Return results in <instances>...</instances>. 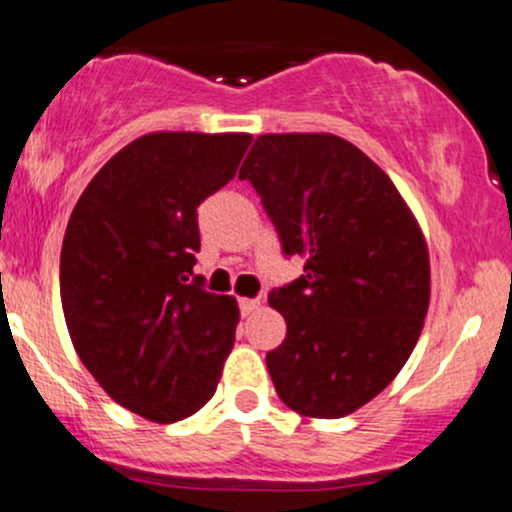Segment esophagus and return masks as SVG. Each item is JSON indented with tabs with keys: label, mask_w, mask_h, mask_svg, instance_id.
Instances as JSON below:
<instances>
[{
	"label": "esophagus",
	"mask_w": 512,
	"mask_h": 512,
	"mask_svg": "<svg viewBox=\"0 0 512 512\" xmlns=\"http://www.w3.org/2000/svg\"><path fill=\"white\" fill-rule=\"evenodd\" d=\"M260 302H262V297H240V302H237V305H240L242 315H252V312L260 307Z\"/></svg>",
	"instance_id": "esophagus-1"
}]
</instances>
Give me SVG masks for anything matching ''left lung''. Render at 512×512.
I'll use <instances>...</instances> for the list:
<instances>
[{"instance_id": "left-lung-1", "label": "left lung", "mask_w": 512, "mask_h": 512, "mask_svg": "<svg viewBox=\"0 0 512 512\" xmlns=\"http://www.w3.org/2000/svg\"><path fill=\"white\" fill-rule=\"evenodd\" d=\"M282 255L305 275L270 292L287 335L267 352L282 403L345 418L408 362L430 300L420 227L390 177L335 135H262L240 167Z\"/></svg>"}]
</instances>
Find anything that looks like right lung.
Returning a JSON list of instances; mask_svg holds the SVG:
<instances>
[{
	"label": "right lung",
	"mask_w": 512,
	"mask_h": 512,
	"mask_svg": "<svg viewBox=\"0 0 512 512\" xmlns=\"http://www.w3.org/2000/svg\"><path fill=\"white\" fill-rule=\"evenodd\" d=\"M250 135L155 132L119 150L69 217L59 295L79 360L155 423L215 395L240 312L192 272L197 207L235 177Z\"/></svg>",
	"instance_id": "obj_1"
}]
</instances>
